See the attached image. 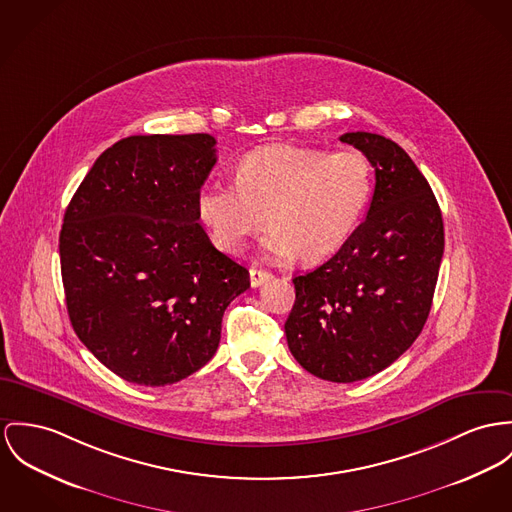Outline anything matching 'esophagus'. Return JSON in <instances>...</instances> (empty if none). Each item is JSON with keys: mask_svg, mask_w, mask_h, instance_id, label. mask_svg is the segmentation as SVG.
Here are the masks:
<instances>
[{"mask_svg": "<svg viewBox=\"0 0 512 512\" xmlns=\"http://www.w3.org/2000/svg\"><path fill=\"white\" fill-rule=\"evenodd\" d=\"M271 278H273V275L267 273V271H261V269H255V267L249 269V280H251V286H253V288L265 284V282L271 280Z\"/></svg>", "mask_w": 512, "mask_h": 512, "instance_id": "34e87169", "label": "esophagus"}]
</instances>
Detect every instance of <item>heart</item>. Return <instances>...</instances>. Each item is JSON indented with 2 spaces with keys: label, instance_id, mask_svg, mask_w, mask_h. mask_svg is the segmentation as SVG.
Returning a JSON list of instances; mask_svg holds the SVG:
<instances>
[{
  "label": "heart",
  "instance_id": "obj_1",
  "mask_svg": "<svg viewBox=\"0 0 512 512\" xmlns=\"http://www.w3.org/2000/svg\"><path fill=\"white\" fill-rule=\"evenodd\" d=\"M372 191V163L358 150L273 146L239 161L236 185L206 183L197 214L226 253H239L269 222L263 245L271 255L319 263L353 236Z\"/></svg>",
  "mask_w": 512,
  "mask_h": 512
}]
</instances>
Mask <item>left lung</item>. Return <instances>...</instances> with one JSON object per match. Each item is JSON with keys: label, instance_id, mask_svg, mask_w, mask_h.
Listing matches in <instances>:
<instances>
[{"label": "left lung", "instance_id": "8db88e82", "mask_svg": "<svg viewBox=\"0 0 512 512\" xmlns=\"http://www.w3.org/2000/svg\"><path fill=\"white\" fill-rule=\"evenodd\" d=\"M370 159L376 185L364 222L323 265L294 276L284 323L292 356L321 380L351 384L388 368L419 337L444 253L431 185L394 140L339 138Z\"/></svg>", "mask_w": 512, "mask_h": 512}]
</instances>
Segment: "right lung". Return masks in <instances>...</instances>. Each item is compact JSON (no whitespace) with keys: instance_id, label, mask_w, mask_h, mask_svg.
Here are the masks:
<instances>
[{"instance_id":"add662e5","label":"right lung","mask_w":512,"mask_h":512,"mask_svg":"<svg viewBox=\"0 0 512 512\" xmlns=\"http://www.w3.org/2000/svg\"><path fill=\"white\" fill-rule=\"evenodd\" d=\"M216 163L210 134L128 136L105 150L60 232L66 306L79 341L122 380L175 384L218 349L249 271L198 224Z\"/></svg>"}]
</instances>
